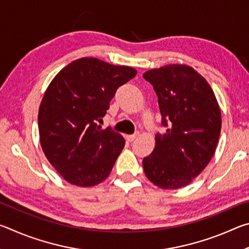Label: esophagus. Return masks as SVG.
<instances>
[{
  "label": "esophagus",
  "instance_id": "obj_1",
  "mask_svg": "<svg viewBox=\"0 0 249 249\" xmlns=\"http://www.w3.org/2000/svg\"><path fill=\"white\" fill-rule=\"evenodd\" d=\"M137 137H138V134H134V135H127V136H126V141L129 142H134L135 140H136Z\"/></svg>",
  "mask_w": 249,
  "mask_h": 249
}]
</instances>
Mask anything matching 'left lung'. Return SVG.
Returning a JSON list of instances; mask_svg holds the SVG:
<instances>
[{
	"label": "left lung",
	"instance_id": "1",
	"mask_svg": "<svg viewBox=\"0 0 249 249\" xmlns=\"http://www.w3.org/2000/svg\"><path fill=\"white\" fill-rule=\"evenodd\" d=\"M165 133L142 160L150 182L165 190L185 187L209 165L222 127L221 108L209 82L192 67L172 64L146 71Z\"/></svg>",
	"mask_w": 249,
	"mask_h": 249
}]
</instances>
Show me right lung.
Listing matches in <instances>:
<instances>
[{
	"label": "right lung",
	"mask_w": 249,
	"mask_h": 249,
	"mask_svg": "<svg viewBox=\"0 0 249 249\" xmlns=\"http://www.w3.org/2000/svg\"><path fill=\"white\" fill-rule=\"evenodd\" d=\"M136 74L132 67L83 57L49 83L39 105V141L46 158L69 183L93 187L111 174L125 140L99 123L117 88Z\"/></svg>",
	"instance_id": "obj_1"
}]
</instances>
